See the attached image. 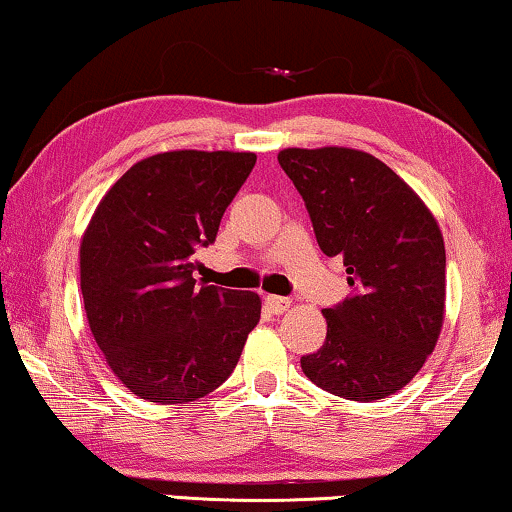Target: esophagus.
<instances>
[{"label": "esophagus", "mask_w": 512, "mask_h": 512, "mask_svg": "<svg viewBox=\"0 0 512 512\" xmlns=\"http://www.w3.org/2000/svg\"><path fill=\"white\" fill-rule=\"evenodd\" d=\"M264 304H266V308H269L273 315H280V313H285L287 308H290L292 301L287 299V297H276V294H269V297L264 299Z\"/></svg>", "instance_id": "1"}]
</instances>
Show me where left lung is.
I'll return each mask as SVG.
<instances>
[{"mask_svg":"<svg viewBox=\"0 0 512 512\" xmlns=\"http://www.w3.org/2000/svg\"><path fill=\"white\" fill-rule=\"evenodd\" d=\"M278 162L304 199L320 250L343 257L355 287L322 311L327 338L301 357V369L336 397H390L422 369L441 334V229L422 199L362 150L287 148Z\"/></svg>","mask_w":512,"mask_h":512,"instance_id":"8db88e82","label":"left lung"}]
</instances>
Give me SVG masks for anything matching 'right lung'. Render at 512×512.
Wrapping results in <instances>:
<instances>
[{
	"mask_svg": "<svg viewBox=\"0 0 512 512\" xmlns=\"http://www.w3.org/2000/svg\"><path fill=\"white\" fill-rule=\"evenodd\" d=\"M255 153L174 150L136 162L99 201L81 243L92 336L136 397L187 403L232 376L262 301L194 280Z\"/></svg>",
	"mask_w": 512,
	"mask_h": 512,
	"instance_id": "add662e5",
	"label": "right lung"
}]
</instances>
